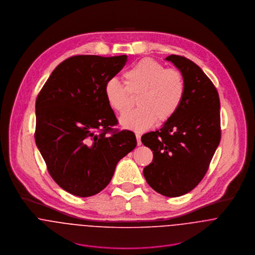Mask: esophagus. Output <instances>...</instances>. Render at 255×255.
<instances>
[{"label": "esophagus", "mask_w": 255, "mask_h": 255, "mask_svg": "<svg viewBox=\"0 0 255 255\" xmlns=\"http://www.w3.org/2000/svg\"><path fill=\"white\" fill-rule=\"evenodd\" d=\"M135 136H136V140H137V145H140L141 144V134L139 132H136Z\"/></svg>", "instance_id": "1"}]
</instances>
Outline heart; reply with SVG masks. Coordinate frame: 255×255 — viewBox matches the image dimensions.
<instances>
[{
    "label": "heart",
    "instance_id": "heart-1",
    "mask_svg": "<svg viewBox=\"0 0 255 255\" xmlns=\"http://www.w3.org/2000/svg\"><path fill=\"white\" fill-rule=\"evenodd\" d=\"M125 85L111 78L104 85L110 108L124 114L137 96L139 108L125 114L120 122L129 129L142 131L156 123L170 121L180 109L185 94V79L181 71L167 69L163 64L143 59L124 73Z\"/></svg>",
    "mask_w": 255,
    "mask_h": 255
}]
</instances>
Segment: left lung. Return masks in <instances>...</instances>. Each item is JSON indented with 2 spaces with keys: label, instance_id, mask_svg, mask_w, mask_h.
I'll use <instances>...</instances> for the list:
<instances>
[{
  "label": "left lung",
  "instance_id": "1",
  "mask_svg": "<svg viewBox=\"0 0 255 255\" xmlns=\"http://www.w3.org/2000/svg\"><path fill=\"white\" fill-rule=\"evenodd\" d=\"M165 60L183 74L185 94L170 121L142 135V143L153 151L143 175L155 191L177 197L192 190L209 168L221 140L220 99L212 81L192 61L178 55Z\"/></svg>",
  "mask_w": 255,
  "mask_h": 255
}]
</instances>
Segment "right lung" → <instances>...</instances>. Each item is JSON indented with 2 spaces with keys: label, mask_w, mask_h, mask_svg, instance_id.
<instances>
[{
  "label": "right lung",
  "mask_w": 255,
  "mask_h": 255,
  "mask_svg": "<svg viewBox=\"0 0 255 255\" xmlns=\"http://www.w3.org/2000/svg\"><path fill=\"white\" fill-rule=\"evenodd\" d=\"M128 61L126 55L73 56L51 73L37 96L35 142L53 180L80 197L103 190L118 162L136 138L118 125L105 83Z\"/></svg>",
  "instance_id": "obj_1"
}]
</instances>
